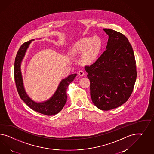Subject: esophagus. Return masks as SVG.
Segmentation results:
<instances>
[{
    "label": "esophagus",
    "mask_w": 154,
    "mask_h": 154,
    "mask_svg": "<svg viewBox=\"0 0 154 154\" xmlns=\"http://www.w3.org/2000/svg\"><path fill=\"white\" fill-rule=\"evenodd\" d=\"M84 74H85V73H84V72H83V71H79V76H81V77L83 76Z\"/></svg>",
    "instance_id": "34e87169"
}]
</instances>
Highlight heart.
Wrapping results in <instances>:
<instances>
[{
    "label": "heart",
    "mask_w": 154,
    "mask_h": 154,
    "mask_svg": "<svg viewBox=\"0 0 154 154\" xmlns=\"http://www.w3.org/2000/svg\"><path fill=\"white\" fill-rule=\"evenodd\" d=\"M103 44L97 36L80 39L75 43L72 49L75 55L83 54V61L87 64L95 62L100 56Z\"/></svg>",
    "instance_id": "1"
}]
</instances>
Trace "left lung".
Returning a JSON list of instances; mask_svg holds the SVG:
<instances>
[{
    "instance_id": "obj_1",
    "label": "left lung",
    "mask_w": 154,
    "mask_h": 154,
    "mask_svg": "<svg viewBox=\"0 0 154 154\" xmlns=\"http://www.w3.org/2000/svg\"><path fill=\"white\" fill-rule=\"evenodd\" d=\"M108 35L106 50L95 62L85 67L90 81L93 103L102 110L116 108L131 95L137 77L132 47L122 33L104 29Z\"/></svg>"
}]
</instances>
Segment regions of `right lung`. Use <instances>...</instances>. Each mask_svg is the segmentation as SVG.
<instances>
[{
	"mask_svg": "<svg viewBox=\"0 0 154 154\" xmlns=\"http://www.w3.org/2000/svg\"><path fill=\"white\" fill-rule=\"evenodd\" d=\"M32 39L26 42L21 46L17 52L14 62V80L18 94L21 99L34 111L47 116H53L60 112L66 103V89L68 85L74 80L77 74H72L62 79L54 95L49 100L42 103H37L32 100L25 91L21 71L22 61L25 57L26 50Z\"/></svg>",
	"mask_w": 154,
	"mask_h": 154,
	"instance_id": "obj_1",
	"label": "right lung"
}]
</instances>
